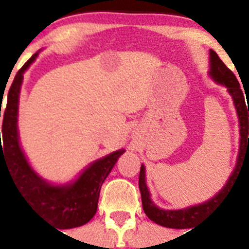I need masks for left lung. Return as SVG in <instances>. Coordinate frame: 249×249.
<instances>
[{
	"label": "left lung",
	"instance_id": "left-lung-1",
	"mask_svg": "<svg viewBox=\"0 0 249 249\" xmlns=\"http://www.w3.org/2000/svg\"><path fill=\"white\" fill-rule=\"evenodd\" d=\"M210 55H211V58H210L211 59L210 75L217 83L222 84V86L227 88V90L230 91V94L233 98L234 107H236L237 114H238L239 126H241V145H239L238 161H237L236 169L231 175L230 180L227 181L225 187L216 196L212 197L211 200H208L205 203L192 206V207L189 208H183V210H176V211H171V210L165 211V210L156 207L152 203V201L150 200L149 190H147L146 183H145V167L144 165H141L140 175H139V189H140L142 208H144V212L146 213V216L151 221H154L158 225L163 226V227L191 228L192 225L198 222L208 212L212 211L217 205H219V202L230 192L231 187L234 185V181H236L237 176L239 175L241 167L245 163L249 162V105H246L245 94L242 91L238 80H237L236 75L233 74V71L226 67V64L219 59V57L214 51H211ZM247 106L249 107L248 109H247Z\"/></svg>",
	"mask_w": 249,
	"mask_h": 249
}]
</instances>
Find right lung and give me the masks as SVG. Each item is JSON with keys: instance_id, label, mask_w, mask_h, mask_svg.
<instances>
[{"instance_id": "obj_1", "label": "right lung", "mask_w": 249, "mask_h": 249, "mask_svg": "<svg viewBox=\"0 0 249 249\" xmlns=\"http://www.w3.org/2000/svg\"><path fill=\"white\" fill-rule=\"evenodd\" d=\"M38 53L17 71L7 95L2 122L1 171L6 167L28 205L48 223L58 228H74L86 225L97 213L102 185L108 178L124 150L115 151L95 161L77 181L67 186H52L42 180L27 162L18 142L17 114L23 73Z\"/></svg>"}]
</instances>
